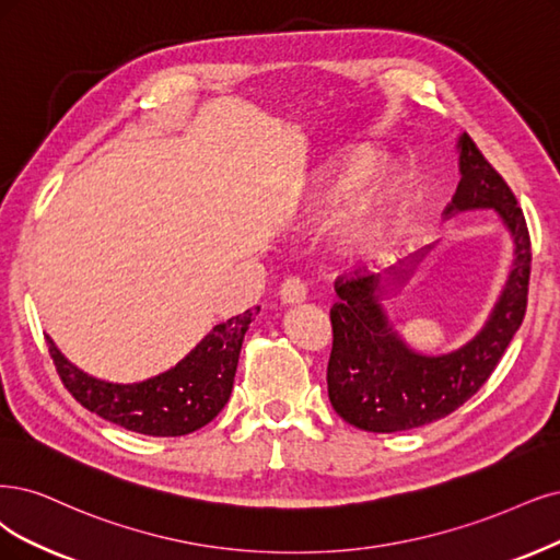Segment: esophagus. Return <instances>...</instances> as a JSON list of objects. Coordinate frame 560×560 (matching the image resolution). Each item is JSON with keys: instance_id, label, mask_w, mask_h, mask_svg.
Returning a JSON list of instances; mask_svg holds the SVG:
<instances>
[{"instance_id": "34e87169", "label": "esophagus", "mask_w": 560, "mask_h": 560, "mask_svg": "<svg viewBox=\"0 0 560 560\" xmlns=\"http://www.w3.org/2000/svg\"><path fill=\"white\" fill-rule=\"evenodd\" d=\"M279 298L283 304H302L306 300V285L300 277H288L281 288H279Z\"/></svg>"}]
</instances>
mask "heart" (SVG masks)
Instances as JSON below:
<instances>
[{
	"instance_id": "b5f03b06",
	"label": "heart",
	"mask_w": 560,
	"mask_h": 560,
	"mask_svg": "<svg viewBox=\"0 0 560 560\" xmlns=\"http://www.w3.org/2000/svg\"><path fill=\"white\" fill-rule=\"evenodd\" d=\"M369 168L371 156L355 154L323 171L300 212L302 225L327 223L337 212V207L353 194L358 185L361 186L335 233V248L343 260L376 256L395 233L399 219V182L385 171L366 177Z\"/></svg>"
}]
</instances>
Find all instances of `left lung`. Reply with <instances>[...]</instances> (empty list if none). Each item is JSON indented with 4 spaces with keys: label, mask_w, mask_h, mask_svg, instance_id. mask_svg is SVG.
I'll use <instances>...</instances> for the list:
<instances>
[{
    "label": "left lung",
    "mask_w": 560,
    "mask_h": 560,
    "mask_svg": "<svg viewBox=\"0 0 560 560\" xmlns=\"http://www.w3.org/2000/svg\"><path fill=\"white\" fill-rule=\"evenodd\" d=\"M457 150L462 179L445 214L482 207L499 212L514 242L510 277L480 332L445 355H422L408 348L381 304L387 288L401 285L431 246L389 269V277H339L335 281L339 302L329 312L335 339L327 364V395L339 416L358 429L392 433L450 416L487 383L524 320L530 277L524 212L468 133L459 136Z\"/></svg>",
    "instance_id": "obj_1"
}]
</instances>
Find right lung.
<instances>
[{"label":"right lung","mask_w":560,"mask_h":560,"mask_svg":"<svg viewBox=\"0 0 560 560\" xmlns=\"http://www.w3.org/2000/svg\"><path fill=\"white\" fill-rule=\"evenodd\" d=\"M260 306L214 325L189 355L142 383L98 381L71 364L46 337L57 374L73 399L108 420L144 436H186L212 422L231 399L240 348Z\"/></svg>","instance_id":"right-lung-1"}]
</instances>
